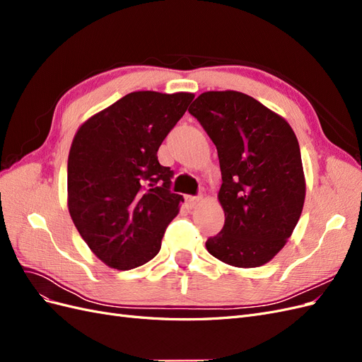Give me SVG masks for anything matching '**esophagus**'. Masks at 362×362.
<instances>
[{"mask_svg":"<svg viewBox=\"0 0 362 362\" xmlns=\"http://www.w3.org/2000/svg\"><path fill=\"white\" fill-rule=\"evenodd\" d=\"M199 202H201V199H199V198H196V196H187V198H185V205H187L189 208L198 206V205H199Z\"/></svg>","mask_w":362,"mask_h":362,"instance_id":"esophagus-1","label":"esophagus"}]
</instances>
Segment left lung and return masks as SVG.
Instances as JSON below:
<instances>
[{
    "label": "left lung",
    "mask_w": 362,
    "mask_h": 362,
    "mask_svg": "<svg viewBox=\"0 0 362 362\" xmlns=\"http://www.w3.org/2000/svg\"><path fill=\"white\" fill-rule=\"evenodd\" d=\"M217 148L225 213L206 250L229 266L266 264L286 246L305 202L299 141L286 119L235 90L201 93L189 108Z\"/></svg>",
    "instance_id": "8db88e82"
}]
</instances>
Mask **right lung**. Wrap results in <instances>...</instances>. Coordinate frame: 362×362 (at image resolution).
<instances>
[{
    "instance_id": "obj_1",
    "label": "right lung",
    "mask_w": 362,
    "mask_h": 362,
    "mask_svg": "<svg viewBox=\"0 0 362 362\" xmlns=\"http://www.w3.org/2000/svg\"><path fill=\"white\" fill-rule=\"evenodd\" d=\"M194 95L128 93L76 129L68 157V208L75 228L104 264L131 270L154 258L180 213L173 172L157 151Z\"/></svg>"
}]
</instances>
